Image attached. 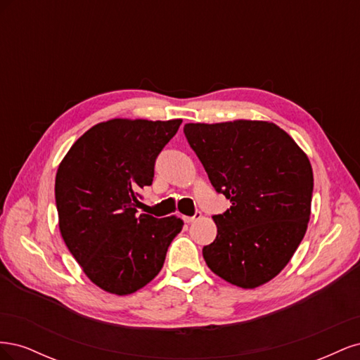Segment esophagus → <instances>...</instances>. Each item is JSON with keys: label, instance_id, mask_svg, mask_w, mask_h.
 <instances>
[{"label": "esophagus", "instance_id": "1", "mask_svg": "<svg viewBox=\"0 0 360 360\" xmlns=\"http://www.w3.org/2000/svg\"><path fill=\"white\" fill-rule=\"evenodd\" d=\"M201 216H202V213L197 210V212H195L192 216H183V221H184V222H188V224H191V222H195V221L201 219Z\"/></svg>", "mask_w": 360, "mask_h": 360}]
</instances>
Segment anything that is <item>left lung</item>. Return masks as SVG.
Here are the masks:
<instances>
[{"instance_id": "8db88e82", "label": "left lung", "mask_w": 360, "mask_h": 360, "mask_svg": "<svg viewBox=\"0 0 360 360\" xmlns=\"http://www.w3.org/2000/svg\"><path fill=\"white\" fill-rule=\"evenodd\" d=\"M183 132L214 191L231 202L213 216L217 236L202 248L207 266L237 287L266 284L307 233L314 189L307 155L267 122L189 123Z\"/></svg>"}]
</instances>
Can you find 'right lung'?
<instances>
[{"mask_svg": "<svg viewBox=\"0 0 360 360\" xmlns=\"http://www.w3.org/2000/svg\"><path fill=\"white\" fill-rule=\"evenodd\" d=\"M180 124L110 120L86 130L60 163L56 204L64 243L108 292L124 296L147 285L181 231L180 217L136 214L139 191L153 183L156 159Z\"/></svg>", "mask_w": 360, "mask_h": 360, "instance_id": "right-lung-1", "label": "right lung"}]
</instances>
